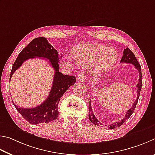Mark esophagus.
<instances>
[{"label": "esophagus", "mask_w": 155, "mask_h": 155, "mask_svg": "<svg viewBox=\"0 0 155 155\" xmlns=\"http://www.w3.org/2000/svg\"><path fill=\"white\" fill-rule=\"evenodd\" d=\"M86 79V75L84 72H80L78 75V81L80 82H84Z\"/></svg>", "instance_id": "obj_1"}]
</instances>
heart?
<instances>
[{
	"label": "heart",
	"mask_w": 155,
	"mask_h": 155,
	"mask_svg": "<svg viewBox=\"0 0 155 155\" xmlns=\"http://www.w3.org/2000/svg\"><path fill=\"white\" fill-rule=\"evenodd\" d=\"M73 56L80 66L90 67L97 65V69L104 71L112 67L117 60L118 54L113 48L99 44H88L78 48Z\"/></svg>",
	"instance_id": "1"
}]
</instances>
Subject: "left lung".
<instances>
[{
    "instance_id": "8db88e82",
    "label": "left lung",
    "mask_w": 155,
    "mask_h": 155,
    "mask_svg": "<svg viewBox=\"0 0 155 155\" xmlns=\"http://www.w3.org/2000/svg\"><path fill=\"white\" fill-rule=\"evenodd\" d=\"M120 62H124V63H130L134 64L135 66V68L138 71H139L140 73V78H139V82H138L137 84V99L135 100V102L133 104V106L132 107L130 108V109L127 111V114H125V116L124 118L123 119V120L117 122V123H114L112 124H111L108 127L109 129H115V127H118L121 126L124 122H125L127 119H128L130 116L132 115V114L134 113V110L136 107V105L137 104L138 99H139V97H140V91H141V88H142V69H141V66L140 64L138 62L137 60L135 58V56L134 55V54L132 52L130 49L128 48H127L126 49H124V51H123V56L122 57ZM88 117H89V120L92 123H93L94 124H95L97 126H101L103 124L101 123L97 120V118L95 117V116L93 112V110H92L91 107V99H90V105H89V114H88Z\"/></svg>"
}]
</instances>
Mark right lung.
I'll list each match as a JSON object with an SVG mask.
<instances>
[{"label":"right lung","mask_w":155,"mask_h":155,"mask_svg":"<svg viewBox=\"0 0 155 155\" xmlns=\"http://www.w3.org/2000/svg\"><path fill=\"white\" fill-rule=\"evenodd\" d=\"M36 57L48 60L50 65L55 71L50 94L43 104L33 108L19 107L13 102L16 110L24 119L32 124L47 123L56 120L58 116V104L61 97L67 89L76 82L75 76L63 75L59 71L58 52L48 43L45 37L34 39L19 54L12 67L10 80L13 73L24 61ZM61 58H62V56Z\"/></svg>","instance_id":"1"}]
</instances>
